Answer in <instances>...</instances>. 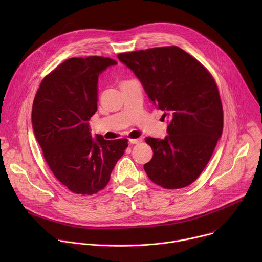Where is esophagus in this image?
Instances as JSON below:
<instances>
[{
	"mask_svg": "<svg viewBox=\"0 0 262 262\" xmlns=\"http://www.w3.org/2000/svg\"><path fill=\"white\" fill-rule=\"evenodd\" d=\"M142 142V139L139 138V139H129V143L130 144H139Z\"/></svg>",
	"mask_w": 262,
	"mask_h": 262,
	"instance_id": "esophagus-1",
	"label": "esophagus"
}]
</instances>
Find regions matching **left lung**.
<instances>
[{
  "mask_svg": "<svg viewBox=\"0 0 262 262\" xmlns=\"http://www.w3.org/2000/svg\"><path fill=\"white\" fill-rule=\"evenodd\" d=\"M154 104L170 119L165 139L146 138L154 157L144 165L148 177L165 189L194 182L223 132V107L211 74L178 47L119 54Z\"/></svg>",
  "mask_w": 262,
  "mask_h": 262,
  "instance_id": "8db88e82",
  "label": "left lung"
}]
</instances>
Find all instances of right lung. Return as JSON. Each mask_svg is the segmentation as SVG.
<instances>
[{
  "mask_svg": "<svg viewBox=\"0 0 262 262\" xmlns=\"http://www.w3.org/2000/svg\"><path fill=\"white\" fill-rule=\"evenodd\" d=\"M116 64L97 56L68 59L43 79L34 98L35 138L56 178L76 194L102 190L127 147L126 139H93L89 127L99 74Z\"/></svg>",
  "mask_w": 262,
  "mask_h": 262,
  "instance_id": "1",
  "label": "right lung"
}]
</instances>
